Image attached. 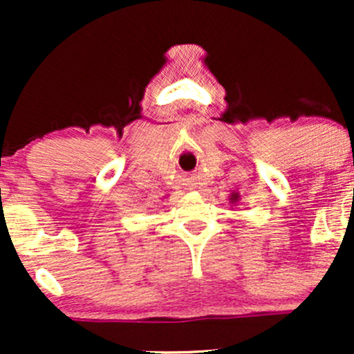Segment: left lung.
Segmentation results:
<instances>
[{"instance_id": "8db88e82", "label": "left lung", "mask_w": 354, "mask_h": 354, "mask_svg": "<svg viewBox=\"0 0 354 354\" xmlns=\"http://www.w3.org/2000/svg\"><path fill=\"white\" fill-rule=\"evenodd\" d=\"M238 201V194H231V203H236Z\"/></svg>"}]
</instances>
